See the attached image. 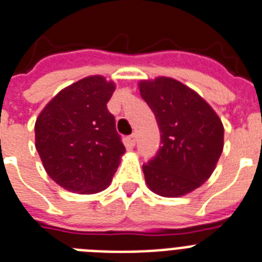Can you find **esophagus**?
Here are the masks:
<instances>
[{"mask_svg":"<svg viewBox=\"0 0 262 262\" xmlns=\"http://www.w3.org/2000/svg\"><path fill=\"white\" fill-rule=\"evenodd\" d=\"M126 143L129 147H135L136 145V136L135 135H130L126 137Z\"/></svg>","mask_w":262,"mask_h":262,"instance_id":"esophagus-1","label":"esophagus"}]
</instances>
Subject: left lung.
<instances>
[{
    "instance_id": "1",
    "label": "left lung",
    "mask_w": 262,
    "mask_h": 262,
    "mask_svg": "<svg viewBox=\"0 0 262 262\" xmlns=\"http://www.w3.org/2000/svg\"><path fill=\"white\" fill-rule=\"evenodd\" d=\"M151 107L162 147L143 166L148 187L162 197H181L212 175L223 152L224 127L215 110L178 80L156 77L139 83Z\"/></svg>"
}]
</instances>
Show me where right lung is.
Returning a JSON list of instances; mask_svg holds the SVG:
<instances>
[{
  "mask_svg": "<svg viewBox=\"0 0 262 262\" xmlns=\"http://www.w3.org/2000/svg\"><path fill=\"white\" fill-rule=\"evenodd\" d=\"M114 91L103 76H88L59 91L36 118L35 147L43 167L72 193L104 190L125 154L107 110Z\"/></svg>",
  "mask_w": 262,
  "mask_h": 262,
  "instance_id": "add662e5",
  "label": "right lung"
}]
</instances>
